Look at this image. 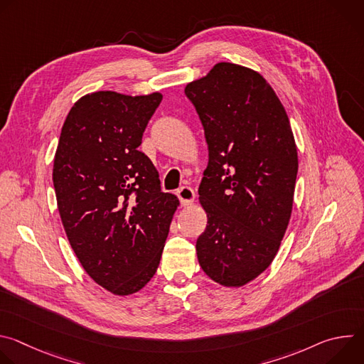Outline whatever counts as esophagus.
<instances>
[{
	"mask_svg": "<svg viewBox=\"0 0 364 364\" xmlns=\"http://www.w3.org/2000/svg\"><path fill=\"white\" fill-rule=\"evenodd\" d=\"M177 196H178V198H180V201H181L183 205H190V204L194 201V197H196L193 188L188 187V186L180 187L178 191H177Z\"/></svg>",
	"mask_w": 364,
	"mask_h": 364,
	"instance_id": "1",
	"label": "esophagus"
}]
</instances>
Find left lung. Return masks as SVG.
<instances>
[{"mask_svg":"<svg viewBox=\"0 0 364 364\" xmlns=\"http://www.w3.org/2000/svg\"><path fill=\"white\" fill-rule=\"evenodd\" d=\"M184 93L209 148L198 264L215 282L242 287L271 265L289 223L298 173L289 119L271 85L235 63H218Z\"/></svg>","mask_w":364,"mask_h":364,"instance_id":"8db88e82","label":"left lung"}]
</instances>
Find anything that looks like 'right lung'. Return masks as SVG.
Returning a JSON list of instances; mask_svg holds the SVG:
<instances>
[{
  "label": "right lung",
  "instance_id": "1",
  "mask_svg": "<svg viewBox=\"0 0 364 364\" xmlns=\"http://www.w3.org/2000/svg\"><path fill=\"white\" fill-rule=\"evenodd\" d=\"M161 99L159 92L85 95L55 155L53 184L70 246L87 275L115 295L138 292L157 272L178 205L138 149Z\"/></svg>",
  "mask_w": 364,
  "mask_h": 364
}]
</instances>
